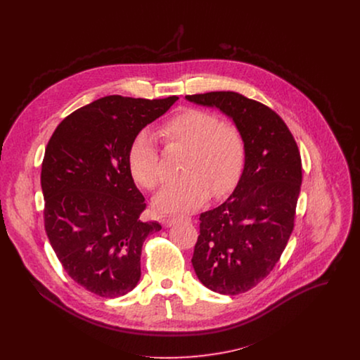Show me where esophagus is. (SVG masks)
<instances>
[{
	"label": "esophagus",
	"mask_w": 360,
	"mask_h": 360,
	"mask_svg": "<svg viewBox=\"0 0 360 360\" xmlns=\"http://www.w3.org/2000/svg\"><path fill=\"white\" fill-rule=\"evenodd\" d=\"M177 221H191V217H188V216H173V217H166V219L163 220V224H165L166 227H170V226L176 224Z\"/></svg>",
	"instance_id": "obj_1"
}]
</instances>
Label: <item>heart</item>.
I'll list each match as a JSON object with an SVG mask.
<instances>
[{"label":"heart","mask_w":360,"mask_h":360,"mask_svg":"<svg viewBox=\"0 0 360 360\" xmlns=\"http://www.w3.org/2000/svg\"><path fill=\"white\" fill-rule=\"evenodd\" d=\"M158 136L167 146L187 148L181 165L184 177L159 191L158 210H193L210 194L220 198L237 186L245 165V143L240 130L221 123L217 115L197 108L180 109L160 123ZM127 163L133 179L144 188L154 190L162 183L160 156L148 131L136 136Z\"/></svg>","instance_id":"b5f03b06"}]
</instances>
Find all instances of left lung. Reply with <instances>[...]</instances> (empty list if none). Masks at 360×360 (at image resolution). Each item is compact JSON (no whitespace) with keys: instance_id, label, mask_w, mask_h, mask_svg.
Segmentation results:
<instances>
[{"instance_id":"left-lung-1","label":"left lung","mask_w":360,"mask_h":360,"mask_svg":"<svg viewBox=\"0 0 360 360\" xmlns=\"http://www.w3.org/2000/svg\"><path fill=\"white\" fill-rule=\"evenodd\" d=\"M220 109L245 143V165L233 194L201 213L193 266L206 288L237 295L250 291L276 266L294 229L302 184L298 146L269 106L234 91L186 96Z\"/></svg>"}]
</instances>
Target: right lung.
I'll use <instances>...</instances> for the list:
<instances>
[{
    "mask_svg": "<svg viewBox=\"0 0 360 360\" xmlns=\"http://www.w3.org/2000/svg\"><path fill=\"white\" fill-rule=\"evenodd\" d=\"M177 100L103 97L66 116L47 144L46 233L65 271L96 295L116 298L137 285L143 244L162 229L140 219L147 205L127 155L136 136Z\"/></svg>",
    "mask_w": 360,
    "mask_h": 360,
    "instance_id": "add662e5",
    "label": "right lung"
}]
</instances>
